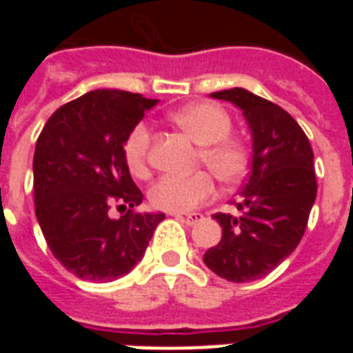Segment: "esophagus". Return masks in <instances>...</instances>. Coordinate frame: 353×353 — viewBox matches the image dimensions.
<instances>
[{"label":"esophagus","instance_id":"obj_1","mask_svg":"<svg viewBox=\"0 0 353 353\" xmlns=\"http://www.w3.org/2000/svg\"><path fill=\"white\" fill-rule=\"evenodd\" d=\"M177 217V219H181V221H185V225H189V227H192V225H196L199 221H202L204 219V215L202 214H174Z\"/></svg>","mask_w":353,"mask_h":353}]
</instances>
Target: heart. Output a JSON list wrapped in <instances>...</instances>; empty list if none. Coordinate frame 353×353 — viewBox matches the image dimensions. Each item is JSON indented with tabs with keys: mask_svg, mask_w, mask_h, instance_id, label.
<instances>
[{
	"mask_svg": "<svg viewBox=\"0 0 353 353\" xmlns=\"http://www.w3.org/2000/svg\"><path fill=\"white\" fill-rule=\"evenodd\" d=\"M181 130L196 141L200 147V161L221 183H236L248 170V151L238 139L230 138L232 121L229 113L215 103L200 101L177 109L172 115ZM151 130L139 123L134 126L124 143V161L132 176L143 177L147 174V149H149ZM215 185L208 172L192 176H164L151 187L149 200L154 208L170 214H185L200 204L214 199Z\"/></svg>",
	"mask_w": 353,
	"mask_h": 353,
	"instance_id": "b5f03b06",
	"label": "heart"
}]
</instances>
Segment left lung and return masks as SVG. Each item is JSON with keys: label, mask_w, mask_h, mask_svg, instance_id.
I'll use <instances>...</instances> for the list:
<instances>
[{"label": "left lung", "mask_w": 353, "mask_h": 353, "mask_svg": "<svg viewBox=\"0 0 353 353\" xmlns=\"http://www.w3.org/2000/svg\"><path fill=\"white\" fill-rule=\"evenodd\" d=\"M210 96L242 111L253 153L234 202L240 215H214L223 234L204 253V263L225 280L244 283L272 272L301 242L318 192L314 153L303 128L280 105L245 88Z\"/></svg>", "instance_id": "left-lung-1"}]
</instances>
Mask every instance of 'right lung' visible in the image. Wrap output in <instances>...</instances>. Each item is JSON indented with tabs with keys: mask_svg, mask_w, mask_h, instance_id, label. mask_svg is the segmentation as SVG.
<instances>
[{
	"mask_svg": "<svg viewBox=\"0 0 353 353\" xmlns=\"http://www.w3.org/2000/svg\"><path fill=\"white\" fill-rule=\"evenodd\" d=\"M153 105L141 94L94 90L57 109L37 138L35 217L52 255L81 280L130 272L164 219L134 212L143 194L124 161L126 139ZM113 205L127 214L109 218Z\"/></svg>",
	"mask_w": 353,
	"mask_h": 353,
	"instance_id": "obj_1",
	"label": "right lung"
}]
</instances>
